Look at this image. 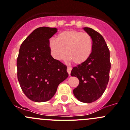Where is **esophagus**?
I'll return each instance as SVG.
<instances>
[{
  "mask_svg": "<svg viewBox=\"0 0 130 130\" xmlns=\"http://www.w3.org/2000/svg\"><path fill=\"white\" fill-rule=\"evenodd\" d=\"M71 71H72V69L71 67H67V71L68 74H69V76H71Z\"/></svg>",
  "mask_w": 130,
  "mask_h": 130,
  "instance_id": "34e87169",
  "label": "esophagus"
}]
</instances>
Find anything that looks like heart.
<instances>
[{"instance_id":"1","label":"heart","mask_w":130,"mask_h":130,"mask_svg":"<svg viewBox=\"0 0 130 130\" xmlns=\"http://www.w3.org/2000/svg\"><path fill=\"white\" fill-rule=\"evenodd\" d=\"M48 48L52 56L61 60L67 56L68 61L75 65H82L89 59L93 50V40L90 35L76 30L61 32L57 39L48 41Z\"/></svg>"}]
</instances>
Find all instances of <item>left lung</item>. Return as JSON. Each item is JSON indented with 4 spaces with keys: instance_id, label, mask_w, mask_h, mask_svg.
<instances>
[{
    "instance_id": "obj_1",
    "label": "left lung",
    "mask_w": 130,
    "mask_h": 130,
    "mask_svg": "<svg viewBox=\"0 0 130 130\" xmlns=\"http://www.w3.org/2000/svg\"><path fill=\"white\" fill-rule=\"evenodd\" d=\"M83 29L92 38L93 50L89 59L74 67L71 75L79 81V85L73 90L74 96L79 101L90 103L98 100L106 90L111 63L110 51L104 38L92 28L84 27Z\"/></svg>"
}]
</instances>
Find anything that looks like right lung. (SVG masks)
I'll list each match as a JSON object with an SVG mask.
<instances>
[{
    "instance_id": "add662e5",
    "label": "right lung",
    "mask_w": 130,
    "mask_h": 130,
    "mask_svg": "<svg viewBox=\"0 0 130 130\" xmlns=\"http://www.w3.org/2000/svg\"><path fill=\"white\" fill-rule=\"evenodd\" d=\"M58 31L41 27L23 42L17 61L20 87L30 100L38 103L52 99L59 83L69 76L67 67L51 55L48 41Z\"/></svg>"
}]
</instances>
